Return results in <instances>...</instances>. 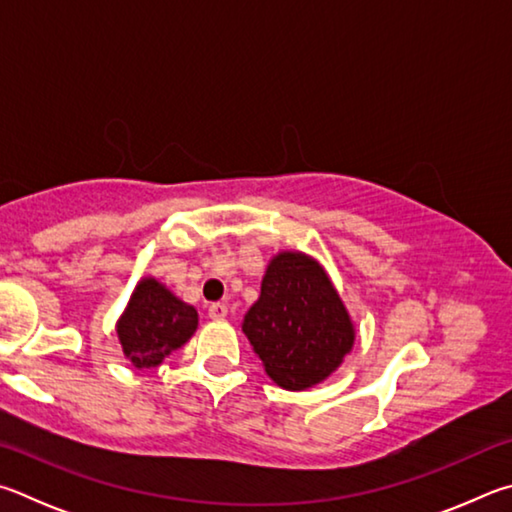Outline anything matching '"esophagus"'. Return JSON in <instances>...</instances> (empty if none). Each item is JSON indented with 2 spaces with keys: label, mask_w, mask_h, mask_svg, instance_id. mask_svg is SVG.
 Masks as SVG:
<instances>
[{
  "label": "esophagus",
  "mask_w": 512,
  "mask_h": 512,
  "mask_svg": "<svg viewBox=\"0 0 512 512\" xmlns=\"http://www.w3.org/2000/svg\"><path fill=\"white\" fill-rule=\"evenodd\" d=\"M227 312H229V308L224 306V303H211V306H209V317L213 321L224 319V317H227Z\"/></svg>",
  "instance_id": "obj_1"
}]
</instances>
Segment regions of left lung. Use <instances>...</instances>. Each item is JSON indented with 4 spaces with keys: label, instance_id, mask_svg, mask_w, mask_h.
I'll return each mask as SVG.
<instances>
[{
    "label": "left lung",
    "instance_id": "obj_1",
    "mask_svg": "<svg viewBox=\"0 0 512 512\" xmlns=\"http://www.w3.org/2000/svg\"><path fill=\"white\" fill-rule=\"evenodd\" d=\"M242 333L265 373L288 391L324 382L355 344L353 321L324 267L301 251L272 258Z\"/></svg>",
    "mask_w": 512,
    "mask_h": 512
}]
</instances>
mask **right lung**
Masks as SVG:
<instances>
[{
	"mask_svg": "<svg viewBox=\"0 0 512 512\" xmlns=\"http://www.w3.org/2000/svg\"><path fill=\"white\" fill-rule=\"evenodd\" d=\"M197 310L177 299L157 279H141L128 308L116 324L123 355L137 369L159 366L179 346L193 337Z\"/></svg>",
	"mask_w": 512,
	"mask_h": 512,
	"instance_id": "obj_1",
	"label": "right lung"
}]
</instances>
